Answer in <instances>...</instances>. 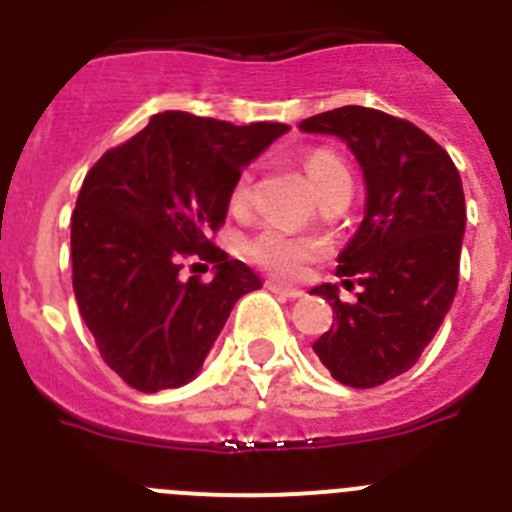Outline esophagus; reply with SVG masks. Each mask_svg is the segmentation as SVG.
Returning a JSON list of instances; mask_svg holds the SVG:
<instances>
[{"label": "esophagus", "mask_w": 512, "mask_h": 512, "mask_svg": "<svg viewBox=\"0 0 512 512\" xmlns=\"http://www.w3.org/2000/svg\"><path fill=\"white\" fill-rule=\"evenodd\" d=\"M266 287L274 292V295H282V297H289V300H297V297H302V289H295V287H287V284L277 282V279H269L266 282Z\"/></svg>", "instance_id": "obj_1"}]
</instances>
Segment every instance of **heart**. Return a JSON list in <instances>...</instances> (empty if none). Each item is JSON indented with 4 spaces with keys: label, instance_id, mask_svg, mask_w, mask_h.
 Masks as SVG:
<instances>
[{
    "label": "heart",
    "instance_id": "heart-1",
    "mask_svg": "<svg viewBox=\"0 0 512 512\" xmlns=\"http://www.w3.org/2000/svg\"><path fill=\"white\" fill-rule=\"evenodd\" d=\"M307 179H310L312 192H323L328 184H333L336 179H346L348 171L341 164V158L333 156L328 151H315L307 156L305 161ZM248 194V176H243L238 187L233 192L235 202H243ZM320 251V246L315 241H305V238H292V235L282 233L277 228H264L259 235H253L251 243H248V256H251L256 264L266 266L274 274H284V277H295L297 271L305 266L307 259H312L315 253Z\"/></svg>",
    "mask_w": 512,
    "mask_h": 512
}]
</instances>
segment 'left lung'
<instances>
[{
    "instance_id": "obj_1",
    "label": "left lung",
    "mask_w": 512,
    "mask_h": 512,
    "mask_svg": "<svg viewBox=\"0 0 512 512\" xmlns=\"http://www.w3.org/2000/svg\"><path fill=\"white\" fill-rule=\"evenodd\" d=\"M305 133L336 135L359 161L364 220L338 253V277L361 292L341 302L338 284H320L336 312L312 351L330 377L366 390L418 364L459 284L467 228L464 189L449 153L413 122L346 104L300 122Z\"/></svg>"
}]
</instances>
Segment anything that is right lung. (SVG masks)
I'll return each instance as SVG.
<instances>
[{
  "label": "right lung",
  "mask_w": 512,
  "mask_h": 512,
  "mask_svg": "<svg viewBox=\"0 0 512 512\" xmlns=\"http://www.w3.org/2000/svg\"><path fill=\"white\" fill-rule=\"evenodd\" d=\"M289 130L158 112L104 153L71 215L74 295L99 354L140 392L200 374L230 310L261 279L215 248L243 166ZM215 263L212 283L184 280L181 259Z\"/></svg>",
  "instance_id": "right-lung-1"
}]
</instances>
